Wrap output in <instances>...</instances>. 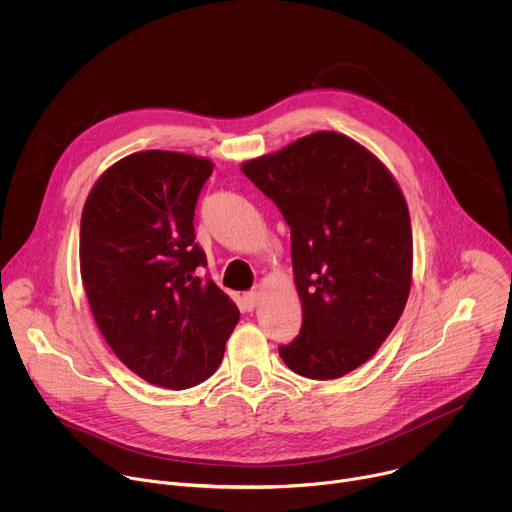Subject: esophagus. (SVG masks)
Here are the masks:
<instances>
[{"mask_svg": "<svg viewBox=\"0 0 512 512\" xmlns=\"http://www.w3.org/2000/svg\"><path fill=\"white\" fill-rule=\"evenodd\" d=\"M259 298H261V294H259V291H257V289L245 291V296H243V300H245L247 308H255V306L259 304Z\"/></svg>", "mask_w": 512, "mask_h": 512, "instance_id": "1", "label": "esophagus"}]
</instances>
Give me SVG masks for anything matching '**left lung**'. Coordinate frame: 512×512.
<instances>
[{"instance_id":"8db88e82","label":"left lung","mask_w":512,"mask_h":512,"mask_svg":"<svg viewBox=\"0 0 512 512\" xmlns=\"http://www.w3.org/2000/svg\"><path fill=\"white\" fill-rule=\"evenodd\" d=\"M241 170L291 229L304 320L279 356L302 377L340 379L379 350L407 304V202L389 170L336 131L306 135Z\"/></svg>"}]
</instances>
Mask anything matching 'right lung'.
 <instances>
[{
	"label": "right lung",
	"instance_id": "add662e5",
	"mask_svg": "<svg viewBox=\"0 0 512 512\" xmlns=\"http://www.w3.org/2000/svg\"><path fill=\"white\" fill-rule=\"evenodd\" d=\"M206 158L148 150L113 164L81 216V277L95 322L135 375L182 391L223 360L239 308L208 275L194 208Z\"/></svg>",
	"mask_w": 512,
	"mask_h": 512
}]
</instances>
